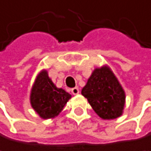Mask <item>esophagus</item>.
<instances>
[{
    "instance_id": "obj_1",
    "label": "esophagus",
    "mask_w": 151,
    "mask_h": 151,
    "mask_svg": "<svg viewBox=\"0 0 151 151\" xmlns=\"http://www.w3.org/2000/svg\"><path fill=\"white\" fill-rule=\"evenodd\" d=\"M70 91H71V93H72L73 95H77V94L80 93V91H79L78 88H73V89L70 90Z\"/></svg>"
}]
</instances>
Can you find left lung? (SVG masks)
<instances>
[{"mask_svg":"<svg viewBox=\"0 0 151 151\" xmlns=\"http://www.w3.org/2000/svg\"><path fill=\"white\" fill-rule=\"evenodd\" d=\"M93 111L103 119L122 114L125 93L117 78L108 67L96 69L81 91Z\"/></svg>","mask_w":151,"mask_h":151,"instance_id":"obj_1","label":"left lung"}]
</instances>
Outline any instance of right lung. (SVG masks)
Segmentation results:
<instances>
[{
  "mask_svg": "<svg viewBox=\"0 0 151 151\" xmlns=\"http://www.w3.org/2000/svg\"><path fill=\"white\" fill-rule=\"evenodd\" d=\"M70 97L65 91L58 89L43 70L38 75L32 89L31 104L40 117L50 119L60 114Z\"/></svg>",
  "mask_w": 151,
  "mask_h": 151,
  "instance_id": "add662e5",
  "label": "right lung"
}]
</instances>
